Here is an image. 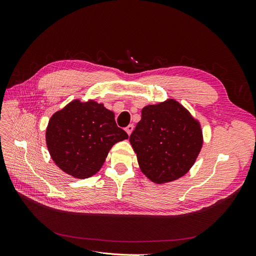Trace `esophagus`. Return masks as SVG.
Returning <instances> with one entry per match:
<instances>
[{
	"label": "esophagus",
	"instance_id": "esophagus-1",
	"mask_svg": "<svg viewBox=\"0 0 256 256\" xmlns=\"http://www.w3.org/2000/svg\"><path fill=\"white\" fill-rule=\"evenodd\" d=\"M125 130H126V132L128 134V136H130L131 132H132V131H134V125H132V124H130V125H128V126L125 128Z\"/></svg>",
	"mask_w": 256,
	"mask_h": 256
}]
</instances>
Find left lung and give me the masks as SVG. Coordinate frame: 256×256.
I'll return each mask as SVG.
<instances>
[{"label":"left lung","instance_id":"1","mask_svg":"<svg viewBox=\"0 0 256 256\" xmlns=\"http://www.w3.org/2000/svg\"><path fill=\"white\" fill-rule=\"evenodd\" d=\"M129 141L141 171L156 184L178 180L187 173L203 145L200 122L174 99L142 109Z\"/></svg>","mask_w":256,"mask_h":256}]
</instances>
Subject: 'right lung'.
Instances as JSON below:
<instances>
[{
	"label": "right lung",
	"mask_w": 256,
	"mask_h": 256,
	"mask_svg": "<svg viewBox=\"0 0 256 256\" xmlns=\"http://www.w3.org/2000/svg\"><path fill=\"white\" fill-rule=\"evenodd\" d=\"M126 138L128 134L116 125L114 113L94 100H72L51 116L46 130L52 160L79 180L95 175L112 146Z\"/></svg>",
	"instance_id": "obj_1"
}]
</instances>
